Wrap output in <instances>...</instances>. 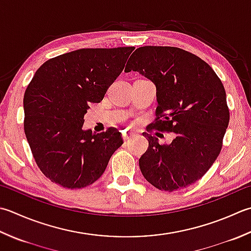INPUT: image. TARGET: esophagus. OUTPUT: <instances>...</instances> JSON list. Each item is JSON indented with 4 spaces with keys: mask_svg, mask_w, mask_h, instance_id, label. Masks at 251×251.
<instances>
[{
    "mask_svg": "<svg viewBox=\"0 0 251 251\" xmlns=\"http://www.w3.org/2000/svg\"><path fill=\"white\" fill-rule=\"evenodd\" d=\"M132 137V134L131 132H129V131H123V139H124V141H127V140H129L130 138Z\"/></svg>",
    "mask_w": 251,
    "mask_h": 251,
    "instance_id": "1",
    "label": "esophagus"
}]
</instances>
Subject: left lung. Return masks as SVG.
<instances>
[{"label": "left lung", "mask_w": 251, "mask_h": 251, "mask_svg": "<svg viewBox=\"0 0 251 251\" xmlns=\"http://www.w3.org/2000/svg\"><path fill=\"white\" fill-rule=\"evenodd\" d=\"M155 83V119L151 129L175 132L171 145L144 132L149 147L139 159L144 177L162 191L196 183L220 154L229 122L226 93L208 63L175 47H141L125 68Z\"/></svg>", "instance_id": "obj_1"}]
</instances>
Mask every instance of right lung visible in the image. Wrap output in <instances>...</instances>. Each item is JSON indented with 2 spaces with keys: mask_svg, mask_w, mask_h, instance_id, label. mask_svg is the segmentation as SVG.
I'll use <instances>...</instances> for the list:
<instances>
[{
  "mask_svg": "<svg viewBox=\"0 0 251 251\" xmlns=\"http://www.w3.org/2000/svg\"><path fill=\"white\" fill-rule=\"evenodd\" d=\"M134 47L80 49L48 60L24 96V130L38 168L52 183L87 187L123 145L122 134L82 130L90 103L102 101Z\"/></svg>",
  "mask_w": 251,
  "mask_h": 251,
  "instance_id": "add662e5",
  "label": "right lung"
}]
</instances>
